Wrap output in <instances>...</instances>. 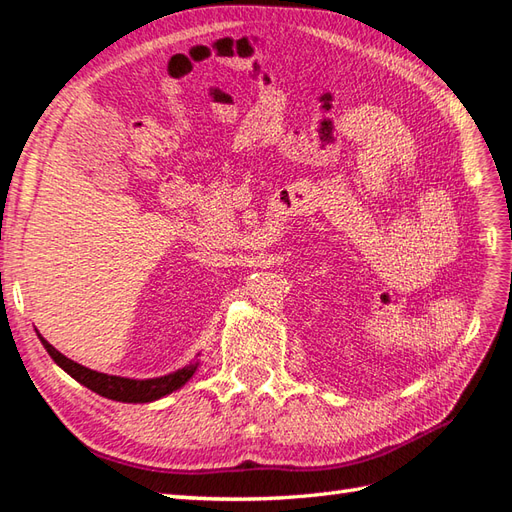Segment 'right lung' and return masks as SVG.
I'll return each mask as SVG.
<instances>
[{
    "instance_id": "right-lung-1",
    "label": "right lung",
    "mask_w": 512,
    "mask_h": 512,
    "mask_svg": "<svg viewBox=\"0 0 512 512\" xmlns=\"http://www.w3.org/2000/svg\"><path fill=\"white\" fill-rule=\"evenodd\" d=\"M41 344L45 350L50 352V357L59 363V366L74 377L78 383H83L85 388L92 392L105 396V399L111 401H122V403H151L155 399H162V396L170 394L173 390L181 388L195 372V366L177 370L173 374H166V377H157V379H144V381H135V379H124V377H111V374H102L96 370H89L81 363H76L72 359H67L61 355L52 344L45 342V339L39 335Z\"/></svg>"
}]
</instances>
